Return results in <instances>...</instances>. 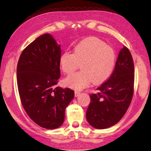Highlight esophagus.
<instances>
[{"instance_id":"34e87169","label":"esophagus","mask_w":151,"mask_h":151,"mask_svg":"<svg viewBox=\"0 0 151 151\" xmlns=\"http://www.w3.org/2000/svg\"><path fill=\"white\" fill-rule=\"evenodd\" d=\"M80 94H81L80 92H78V91H75V96H78V95H80Z\"/></svg>"}]
</instances>
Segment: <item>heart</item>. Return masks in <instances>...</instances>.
Masks as SVG:
<instances>
[{"mask_svg":"<svg viewBox=\"0 0 151 151\" xmlns=\"http://www.w3.org/2000/svg\"><path fill=\"white\" fill-rule=\"evenodd\" d=\"M116 55L113 48L96 37L87 38L78 43L73 53L65 52L60 57L61 69L70 75L81 65L82 70L68 76L65 83L75 90H82L93 83L106 81L113 72Z\"/></svg>","mask_w":151,"mask_h":151,"instance_id":"1","label":"heart"}]
</instances>
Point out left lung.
Returning <instances> with one entry per match:
<instances>
[{
    "instance_id": "left-lung-1",
    "label": "left lung",
    "mask_w": 151,
    "mask_h": 151,
    "mask_svg": "<svg viewBox=\"0 0 151 151\" xmlns=\"http://www.w3.org/2000/svg\"><path fill=\"white\" fill-rule=\"evenodd\" d=\"M134 66L129 50L120 51L111 76L91 94L86 119L92 127L104 129L119 122L131 103L134 93Z\"/></svg>"
}]
</instances>
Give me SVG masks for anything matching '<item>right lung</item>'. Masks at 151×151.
I'll return each mask as SVG.
<instances>
[{"label":"right lung","instance_id":"add662e5","mask_svg":"<svg viewBox=\"0 0 151 151\" xmlns=\"http://www.w3.org/2000/svg\"><path fill=\"white\" fill-rule=\"evenodd\" d=\"M60 46L44 34L24 48L17 68L20 101L29 116L44 129L62 125L66 106L75 96L69 88L57 86L60 77Z\"/></svg>","mask_w":151,"mask_h":151}]
</instances>
